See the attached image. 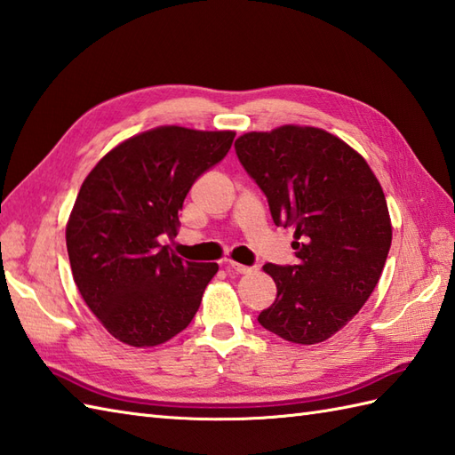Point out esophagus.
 I'll list each match as a JSON object with an SVG mask.
<instances>
[{"instance_id": "1", "label": "esophagus", "mask_w": 455, "mask_h": 455, "mask_svg": "<svg viewBox=\"0 0 455 455\" xmlns=\"http://www.w3.org/2000/svg\"><path fill=\"white\" fill-rule=\"evenodd\" d=\"M227 269H228V272H235V274H250L254 267L236 264V262H228V264H227Z\"/></svg>"}]
</instances>
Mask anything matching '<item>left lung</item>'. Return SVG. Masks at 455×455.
I'll list each match as a JSON object with an SVG mask.
<instances>
[{"label": "left lung", "instance_id": "obj_1", "mask_svg": "<svg viewBox=\"0 0 455 455\" xmlns=\"http://www.w3.org/2000/svg\"><path fill=\"white\" fill-rule=\"evenodd\" d=\"M235 148L275 225L295 238V266H264L277 297L258 323L287 342H324L381 277L393 236L381 183L350 144L307 124L244 132Z\"/></svg>", "mask_w": 455, "mask_h": 455}]
</instances>
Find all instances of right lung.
Returning a JSON list of instances; mask_svg holds the SVG:
<instances>
[{
  "mask_svg": "<svg viewBox=\"0 0 455 455\" xmlns=\"http://www.w3.org/2000/svg\"><path fill=\"white\" fill-rule=\"evenodd\" d=\"M235 134L164 124L117 144L84 180L68 256L85 305L119 342L164 344L196 316L219 266L181 259L160 240L178 235L193 181L227 156Z\"/></svg>",
  "mask_w": 455,
  "mask_h": 455,
  "instance_id": "right-lung-1",
  "label": "right lung"
}]
</instances>
